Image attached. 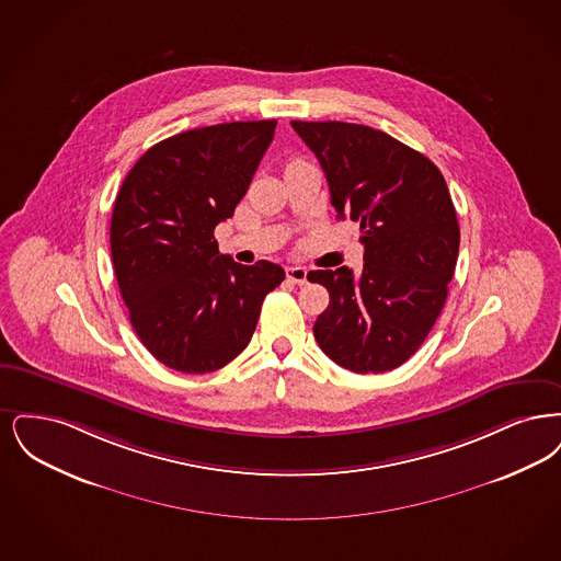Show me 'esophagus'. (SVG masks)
<instances>
[{
	"label": "esophagus",
	"mask_w": 561,
	"mask_h": 561,
	"mask_svg": "<svg viewBox=\"0 0 561 561\" xmlns=\"http://www.w3.org/2000/svg\"><path fill=\"white\" fill-rule=\"evenodd\" d=\"M287 278L295 285H306L308 283V270L304 266H291V268H287Z\"/></svg>",
	"instance_id": "obj_1"
}]
</instances>
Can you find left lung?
Here are the masks:
<instances>
[{
  "instance_id": "left-lung-1",
  "label": "left lung",
  "mask_w": 561,
  "mask_h": 561,
  "mask_svg": "<svg viewBox=\"0 0 561 561\" xmlns=\"http://www.w3.org/2000/svg\"><path fill=\"white\" fill-rule=\"evenodd\" d=\"M317 154L337 218L360 226L365 268L312 270L329 291L314 322L320 350L352 373L407 363L444 308L459 257V221L438 168L386 131L291 122Z\"/></svg>"
}]
</instances>
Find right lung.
Wrapping results in <instances>:
<instances>
[{
	"label": "right lung",
	"instance_id": "1",
	"mask_svg": "<svg viewBox=\"0 0 561 561\" xmlns=\"http://www.w3.org/2000/svg\"><path fill=\"white\" fill-rule=\"evenodd\" d=\"M274 127L234 122L175 134L123 180L111 219L117 285L136 335L173 370L203 375L234 360L264 297L285 280L278 264L221 255L214 237L247 193Z\"/></svg>",
	"mask_w": 561,
	"mask_h": 561
}]
</instances>
